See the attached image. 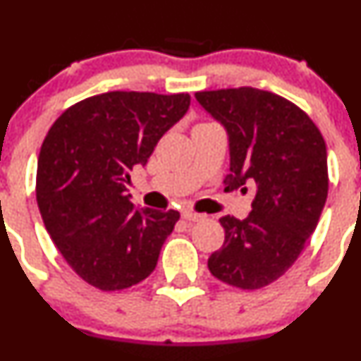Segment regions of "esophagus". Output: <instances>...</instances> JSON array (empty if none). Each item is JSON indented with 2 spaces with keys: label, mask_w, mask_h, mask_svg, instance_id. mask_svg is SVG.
Returning a JSON list of instances; mask_svg holds the SVG:
<instances>
[{
  "label": "esophagus",
  "mask_w": 361,
  "mask_h": 361,
  "mask_svg": "<svg viewBox=\"0 0 361 361\" xmlns=\"http://www.w3.org/2000/svg\"><path fill=\"white\" fill-rule=\"evenodd\" d=\"M181 218L187 221H202L206 220V214L194 213V211H183V213H181Z\"/></svg>",
  "instance_id": "esophagus-1"
}]
</instances>
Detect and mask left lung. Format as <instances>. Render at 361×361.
<instances>
[{
  "mask_svg": "<svg viewBox=\"0 0 361 361\" xmlns=\"http://www.w3.org/2000/svg\"><path fill=\"white\" fill-rule=\"evenodd\" d=\"M195 99L227 129L225 190L248 181L257 187L248 218H220L225 241L207 267L235 288H264L292 267L322 216L329 195L325 140L307 113L269 90H204Z\"/></svg>",
  "mask_w": 361,
  "mask_h": 361,
  "instance_id": "1",
  "label": "left lung"
}]
</instances>
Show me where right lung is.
<instances>
[{"mask_svg": "<svg viewBox=\"0 0 361 361\" xmlns=\"http://www.w3.org/2000/svg\"><path fill=\"white\" fill-rule=\"evenodd\" d=\"M188 106V94L115 90L69 106L47 133L36 201L56 248L89 285L116 292L154 272L180 213L136 209L126 183Z\"/></svg>", "mask_w": 361, "mask_h": 361, "instance_id": "add662e5", "label": "right lung"}]
</instances>
